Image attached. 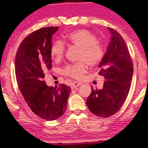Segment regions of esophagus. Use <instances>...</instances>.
I'll return each mask as SVG.
<instances>
[{
  "instance_id": "34e87169",
  "label": "esophagus",
  "mask_w": 148,
  "mask_h": 148,
  "mask_svg": "<svg viewBox=\"0 0 148 148\" xmlns=\"http://www.w3.org/2000/svg\"><path fill=\"white\" fill-rule=\"evenodd\" d=\"M81 83H79V82H74L72 84V86H71V87H72V89H75L78 87V86H81Z\"/></svg>"
}]
</instances>
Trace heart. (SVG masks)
<instances>
[{
  "label": "heart",
  "mask_w": 148,
  "mask_h": 148,
  "mask_svg": "<svg viewBox=\"0 0 148 148\" xmlns=\"http://www.w3.org/2000/svg\"><path fill=\"white\" fill-rule=\"evenodd\" d=\"M65 42L79 49L78 60L81 62L67 64L62 70L65 76L79 79L86 73V63L90 67L99 64L104 56V49L97 41V37L89 30L81 29L69 33ZM64 42L56 40L50 47V54L55 60H60L64 52Z\"/></svg>",
  "instance_id": "1"
}]
</instances>
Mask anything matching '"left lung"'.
Here are the masks:
<instances>
[{
	"label": "left lung",
	"instance_id": "1",
	"mask_svg": "<svg viewBox=\"0 0 148 148\" xmlns=\"http://www.w3.org/2000/svg\"><path fill=\"white\" fill-rule=\"evenodd\" d=\"M111 39L107 52L100 62L99 74L106 81L101 90H94L86 103L93 114L108 118L120 109L130 92L133 62L128 47L118 32L108 27Z\"/></svg>",
	"mask_w": 148,
	"mask_h": 148
}]
</instances>
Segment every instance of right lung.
I'll return each mask as SVG.
<instances>
[{
  "label": "right lung",
  "mask_w": 148,
  "mask_h": 148,
  "mask_svg": "<svg viewBox=\"0 0 148 148\" xmlns=\"http://www.w3.org/2000/svg\"><path fill=\"white\" fill-rule=\"evenodd\" d=\"M59 27H45L28 35L20 44L15 57V74L25 101L37 116L52 121L67 108L71 88L65 84L49 87L43 81L51 68V37Z\"/></svg>",
  "instance_id": "obj_1"
}]
</instances>
